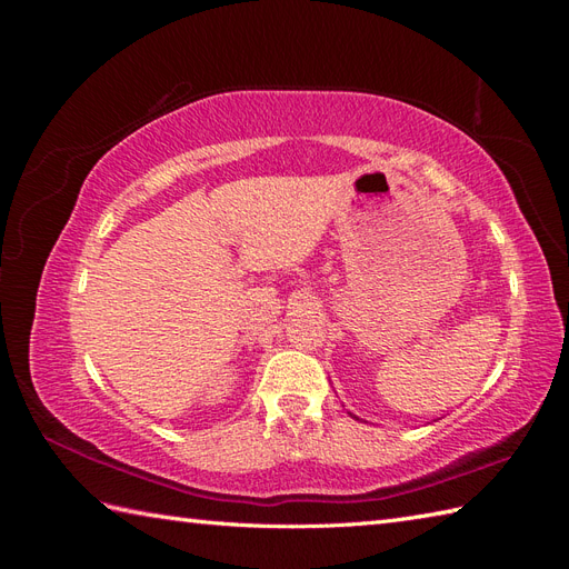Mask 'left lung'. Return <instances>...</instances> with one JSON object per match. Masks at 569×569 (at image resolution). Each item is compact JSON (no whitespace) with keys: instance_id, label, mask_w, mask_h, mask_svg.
Here are the masks:
<instances>
[{"instance_id":"1","label":"left lung","mask_w":569,"mask_h":569,"mask_svg":"<svg viewBox=\"0 0 569 569\" xmlns=\"http://www.w3.org/2000/svg\"><path fill=\"white\" fill-rule=\"evenodd\" d=\"M351 416H353V412H351ZM353 418H356V416H353ZM356 420H360V418H356Z\"/></svg>"}]
</instances>
